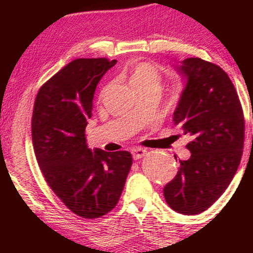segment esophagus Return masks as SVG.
<instances>
[{
    "label": "esophagus",
    "mask_w": 253,
    "mask_h": 253,
    "mask_svg": "<svg viewBox=\"0 0 253 253\" xmlns=\"http://www.w3.org/2000/svg\"><path fill=\"white\" fill-rule=\"evenodd\" d=\"M147 151L145 149H139V147H135V149H132V151H130V153H132L133 156V159H140L143 158V157L146 155Z\"/></svg>",
    "instance_id": "obj_1"
}]
</instances>
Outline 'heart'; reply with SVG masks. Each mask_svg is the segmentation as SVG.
<instances>
[{
  "instance_id": "b5f03b06",
  "label": "heart",
  "mask_w": 253,
  "mask_h": 253,
  "mask_svg": "<svg viewBox=\"0 0 253 253\" xmlns=\"http://www.w3.org/2000/svg\"><path fill=\"white\" fill-rule=\"evenodd\" d=\"M161 80L162 75L159 69L149 63H140L135 65L129 76L132 86L144 85V84H158L159 85Z\"/></svg>"
}]
</instances>
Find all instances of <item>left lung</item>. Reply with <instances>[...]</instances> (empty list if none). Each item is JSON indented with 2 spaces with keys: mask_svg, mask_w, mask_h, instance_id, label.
<instances>
[{
  "mask_svg": "<svg viewBox=\"0 0 253 253\" xmlns=\"http://www.w3.org/2000/svg\"><path fill=\"white\" fill-rule=\"evenodd\" d=\"M173 69L184 84L173 123L193 140L187 145L189 159L179 161L163 193L171 210L195 215L210 208L236 175L245 123L233 83L220 66L187 58Z\"/></svg>",
  "mask_w": 253,
  "mask_h": 253,
  "instance_id": "left-lung-1",
  "label": "left lung"
}]
</instances>
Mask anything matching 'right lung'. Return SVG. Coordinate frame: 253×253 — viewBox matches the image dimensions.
Returning <instances> with one entry per match:
<instances>
[{
  "label": "right lung",
  "instance_id": "obj_1",
  "mask_svg": "<svg viewBox=\"0 0 253 253\" xmlns=\"http://www.w3.org/2000/svg\"><path fill=\"white\" fill-rule=\"evenodd\" d=\"M117 60L75 59L40 88L32 139L46 182L77 215L94 219L117 206L128 175L127 151L89 149L85 130L98 82Z\"/></svg>",
  "mask_w": 253,
  "mask_h": 253
}]
</instances>
